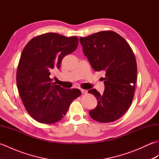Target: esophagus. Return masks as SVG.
<instances>
[{
    "mask_svg": "<svg viewBox=\"0 0 159 159\" xmlns=\"http://www.w3.org/2000/svg\"><path fill=\"white\" fill-rule=\"evenodd\" d=\"M80 91H81V92H82V93H87V90H86V89H80Z\"/></svg>",
    "mask_w": 159,
    "mask_h": 159,
    "instance_id": "obj_1",
    "label": "esophagus"
}]
</instances>
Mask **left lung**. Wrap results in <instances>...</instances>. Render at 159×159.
Returning a JSON list of instances; mask_svg holds the SVG:
<instances>
[{
  "mask_svg": "<svg viewBox=\"0 0 159 159\" xmlns=\"http://www.w3.org/2000/svg\"><path fill=\"white\" fill-rule=\"evenodd\" d=\"M79 40L92 68L105 72L103 93L95 89L88 91L98 101L89 114L98 122H112L126 113L133 101L137 73L135 57L128 42L114 31L98 32Z\"/></svg>",
  "mask_w": 159,
  "mask_h": 159,
  "instance_id": "obj_1",
  "label": "left lung"
}]
</instances>
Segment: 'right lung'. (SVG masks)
Returning a JSON list of instances; mask_svg holds the SVG:
<instances>
[{"mask_svg": "<svg viewBox=\"0 0 159 159\" xmlns=\"http://www.w3.org/2000/svg\"><path fill=\"white\" fill-rule=\"evenodd\" d=\"M78 43L77 37L48 33L33 38L23 49L17 69V87L26 110L38 122L59 121L81 94L78 89L55 85L50 79L53 71L60 68L63 57L74 51Z\"/></svg>", "mask_w": 159, "mask_h": 159, "instance_id": "obj_1", "label": "right lung"}]
</instances>
